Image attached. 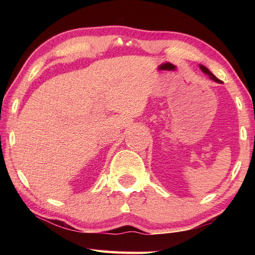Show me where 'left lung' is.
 <instances>
[{"label":"left lung","instance_id":"8db88e82","mask_svg":"<svg viewBox=\"0 0 255 255\" xmlns=\"http://www.w3.org/2000/svg\"><path fill=\"white\" fill-rule=\"evenodd\" d=\"M199 68H200V70H202V71H203L205 74H207V75H208L209 79H211V80L215 81V82H217V83H223V81H220V80H218L217 78H216L215 75H214L213 73H211L207 68L203 66V64H199Z\"/></svg>","mask_w":255,"mask_h":255}]
</instances>
